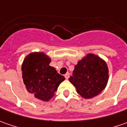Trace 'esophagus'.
Returning <instances> with one entry per match:
<instances>
[{
  "label": "esophagus",
  "mask_w": 127,
  "mask_h": 127,
  "mask_svg": "<svg viewBox=\"0 0 127 127\" xmlns=\"http://www.w3.org/2000/svg\"><path fill=\"white\" fill-rule=\"evenodd\" d=\"M64 76H65L66 79H68V78H69V76H70V74H69V73H66V74L64 75Z\"/></svg>",
  "instance_id": "obj_1"
}]
</instances>
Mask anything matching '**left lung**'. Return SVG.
<instances>
[{"label":"left lung","instance_id":"1","mask_svg":"<svg viewBox=\"0 0 127 127\" xmlns=\"http://www.w3.org/2000/svg\"><path fill=\"white\" fill-rule=\"evenodd\" d=\"M109 69L105 60L94 54H88L78 61L68 80L76 92L85 99L98 95L107 86Z\"/></svg>","mask_w":127,"mask_h":127}]
</instances>
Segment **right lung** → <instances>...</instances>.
Here are the masks:
<instances>
[{"label": "right lung", "mask_w": 127, "mask_h": 127, "mask_svg": "<svg viewBox=\"0 0 127 127\" xmlns=\"http://www.w3.org/2000/svg\"><path fill=\"white\" fill-rule=\"evenodd\" d=\"M51 58L44 52H32L24 59L22 75L27 90L39 100L48 102L54 96L59 85L65 80L49 66Z\"/></svg>", "instance_id": "obj_1"}]
</instances>
